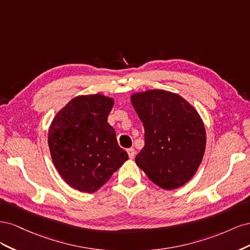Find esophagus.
<instances>
[{
    "instance_id": "1",
    "label": "esophagus",
    "mask_w": 250,
    "mask_h": 250,
    "mask_svg": "<svg viewBox=\"0 0 250 250\" xmlns=\"http://www.w3.org/2000/svg\"><path fill=\"white\" fill-rule=\"evenodd\" d=\"M127 153H128V156H129V158H134L135 156V150L133 148H130V149H127Z\"/></svg>"
}]
</instances>
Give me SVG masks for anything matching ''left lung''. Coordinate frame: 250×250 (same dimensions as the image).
<instances>
[{
	"label": "left lung",
	"mask_w": 250,
	"mask_h": 250,
	"mask_svg": "<svg viewBox=\"0 0 250 250\" xmlns=\"http://www.w3.org/2000/svg\"><path fill=\"white\" fill-rule=\"evenodd\" d=\"M145 129V146L135 163L165 190L184 186L197 171L207 135L200 116L183 97L163 89L131 96Z\"/></svg>",
	"instance_id": "left-lung-1"
}]
</instances>
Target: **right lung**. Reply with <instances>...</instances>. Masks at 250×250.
<instances>
[{
    "label": "right lung",
    "mask_w": 250,
    "mask_h": 250,
    "mask_svg": "<svg viewBox=\"0 0 250 250\" xmlns=\"http://www.w3.org/2000/svg\"><path fill=\"white\" fill-rule=\"evenodd\" d=\"M111 98L100 94L74 98L50 126L53 163L65 183L80 192L100 188L127 160L116 131L107 123Z\"/></svg>",
    "instance_id": "add662e5"
}]
</instances>
